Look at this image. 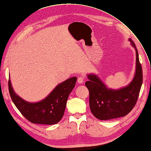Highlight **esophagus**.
Listing matches in <instances>:
<instances>
[{"label":"esophagus","mask_w":151,"mask_h":151,"mask_svg":"<svg viewBox=\"0 0 151 151\" xmlns=\"http://www.w3.org/2000/svg\"><path fill=\"white\" fill-rule=\"evenodd\" d=\"M84 78L83 76H80V77H79L78 79V82L79 84L83 83L84 82Z\"/></svg>","instance_id":"esophagus-1"}]
</instances>
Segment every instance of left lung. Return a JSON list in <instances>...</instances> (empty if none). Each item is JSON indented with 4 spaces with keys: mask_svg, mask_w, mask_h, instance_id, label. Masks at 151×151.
<instances>
[{
    "mask_svg": "<svg viewBox=\"0 0 151 151\" xmlns=\"http://www.w3.org/2000/svg\"><path fill=\"white\" fill-rule=\"evenodd\" d=\"M136 50V72L133 81L119 90L108 88L95 74L87 75L85 85L89 90L90 108L93 115L101 120H111L127 115L137 103L142 84V68L134 43L129 39Z\"/></svg>",
    "mask_w": 151,
    "mask_h": 151,
    "instance_id": "obj_1",
    "label": "left lung"
}]
</instances>
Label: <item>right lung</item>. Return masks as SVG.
Returning a JSON list of instances; mask_svg holds the SVG:
<instances>
[{"mask_svg": "<svg viewBox=\"0 0 151 151\" xmlns=\"http://www.w3.org/2000/svg\"><path fill=\"white\" fill-rule=\"evenodd\" d=\"M76 77L70 78L59 84L43 100L29 102L14 92L9 78L10 97L14 105L25 119L33 124L52 125L58 123L64 115L70 93L74 88Z\"/></svg>", "mask_w": 151, "mask_h": 151, "instance_id": "add662e5", "label": "right lung"}]
</instances>
